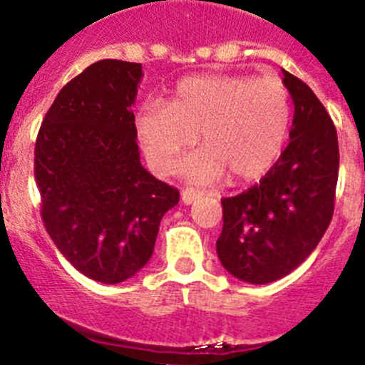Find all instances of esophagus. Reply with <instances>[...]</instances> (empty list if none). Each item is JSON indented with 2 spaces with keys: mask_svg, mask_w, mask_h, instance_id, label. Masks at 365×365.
Returning a JSON list of instances; mask_svg holds the SVG:
<instances>
[{
  "mask_svg": "<svg viewBox=\"0 0 365 365\" xmlns=\"http://www.w3.org/2000/svg\"><path fill=\"white\" fill-rule=\"evenodd\" d=\"M200 196H202V192L196 189H190V187L182 190V202L185 203V205H190L192 202H196V198H200Z\"/></svg>",
  "mask_w": 365,
  "mask_h": 365,
  "instance_id": "obj_1",
  "label": "esophagus"
}]
</instances>
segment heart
<instances>
[{
  "mask_svg": "<svg viewBox=\"0 0 365 365\" xmlns=\"http://www.w3.org/2000/svg\"><path fill=\"white\" fill-rule=\"evenodd\" d=\"M290 125V93L282 81L245 73L190 75L175 84L169 106L145 102L135 117L145 158L158 175H171L200 135L203 151L185 163V175L198 183L267 175Z\"/></svg>",
  "mask_w": 365,
  "mask_h": 365,
  "instance_id": "b5f03b06",
  "label": "heart"
}]
</instances>
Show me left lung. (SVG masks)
<instances>
[{
  "instance_id": "8db88e82",
  "label": "left lung",
  "mask_w": 365,
  "mask_h": 365,
  "mask_svg": "<svg viewBox=\"0 0 365 365\" xmlns=\"http://www.w3.org/2000/svg\"><path fill=\"white\" fill-rule=\"evenodd\" d=\"M282 75L295 106L290 144L259 183L221 200L217 257L229 274L252 284L277 281L304 263L335 209L336 129L312 88L286 70Z\"/></svg>"
}]
</instances>
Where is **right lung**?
<instances>
[{
  "label": "right lung",
  "instance_id": "obj_1",
  "mask_svg": "<svg viewBox=\"0 0 365 365\" xmlns=\"http://www.w3.org/2000/svg\"><path fill=\"white\" fill-rule=\"evenodd\" d=\"M140 63L102 59L71 79L44 115L34 176L44 229L81 274L117 284L145 267L175 187L140 163L133 104Z\"/></svg>",
  "mask_w": 365,
  "mask_h": 365
}]
</instances>
